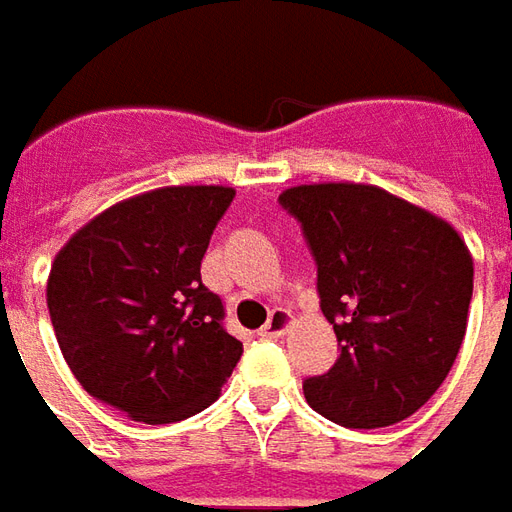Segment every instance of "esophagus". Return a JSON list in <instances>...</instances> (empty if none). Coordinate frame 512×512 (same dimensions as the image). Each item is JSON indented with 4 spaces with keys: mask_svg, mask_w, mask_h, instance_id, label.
Here are the masks:
<instances>
[{
    "mask_svg": "<svg viewBox=\"0 0 512 512\" xmlns=\"http://www.w3.org/2000/svg\"><path fill=\"white\" fill-rule=\"evenodd\" d=\"M293 324V315L287 310H273L270 312V318H267V324L262 327L264 338H281L287 329Z\"/></svg>",
    "mask_w": 512,
    "mask_h": 512,
    "instance_id": "esophagus-1",
    "label": "esophagus"
}]
</instances>
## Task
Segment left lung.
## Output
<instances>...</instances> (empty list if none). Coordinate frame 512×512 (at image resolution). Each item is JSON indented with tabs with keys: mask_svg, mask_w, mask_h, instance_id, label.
<instances>
[{
	"mask_svg": "<svg viewBox=\"0 0 512 512\" xmlns=\"http://www.w3.org/2000/svg\"><path fill=\"white\" fill-rule=\"evenodd\" d=\"M279 202L301 222L341 346L329 372L304 380L307 403L346 428L406 420L459 355L471 250L445 219L377 185H296Z\"/></svg>",
	"mask_w": 512,
	"mask_h": 512,
	"instance_id": "left-lung-1",
	"label": "left lung"
}]
</instances>
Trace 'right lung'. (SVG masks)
Returning <instances> with one entry per match:
<instances>
[{"mask_svg":"<svg viewBox=\"0 0 512 512\" xmlns=\"http://www.w3.org/2000/svg\"><path fill=\"white\" fill-rule=\"evenodd\" d=\"M225 185H168L123 200L58 250L47 310L61 355L95 400L149 425L214 403L242 344L200 276Z\"/></svg>","mask_w":512,"mask_h":512,"instance_id":"right-lung-1","label":"right lung"}]
</instances>
